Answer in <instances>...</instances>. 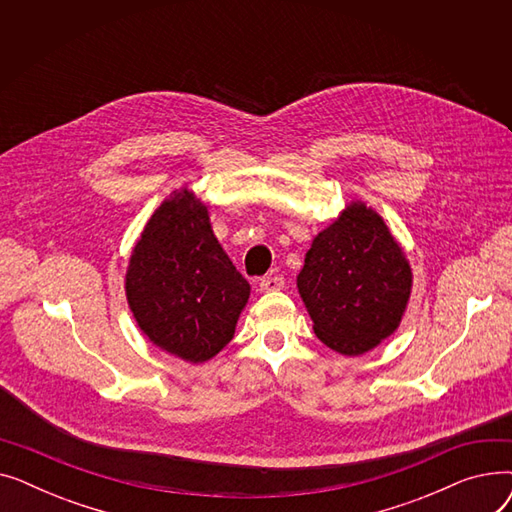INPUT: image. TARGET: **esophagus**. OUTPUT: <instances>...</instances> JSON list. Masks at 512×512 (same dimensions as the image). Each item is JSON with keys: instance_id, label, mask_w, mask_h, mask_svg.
I'll use <instances>...</instances> for the list:
<instances>
[{"instance_id": "esophagus-1", "label": "esophagus", "mask_w": 512, "mask_h": 512, "mask_svg": "<svg viewBox=\"0 0 512 512\" xmlns=\"http://www.w3.org/2000/svg\"><path fill=\"white\" fill-rule=\"evenodd\" d=\"M284 288V278L282 276H265L259 282V290L261 292H276Z\"/></svg>"}]
</instances>
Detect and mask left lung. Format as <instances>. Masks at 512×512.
I'll return each mask as SVG.
<instances>
[{"label":"left lung","mask_w":512,"mask_h":512,"mask_svg":"<svg viewBox=\"0 0 512 512\" xmlns=\"http://www.w3.org/2000/svg\"><path fill=\"white\" fill-rule=\"evenodd\" d=\"M297 288L315 336L340 355L359 357L398 330L413 272L382 215L351 201L313 238Z\"/></svg>","instance_id":"obj_1"}]
</instances>
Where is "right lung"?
<instances>
[{"instance_id":"obj_1","label":"right lung","mask_w":512,"mask_h":512,"mask_svg":"<svg viewBox=\"0 0 512 512\" xmlns=\"http://www.w3.org/2000/svg\"><path fill=\"white\" fill-rule=\"evenodd\" d=\"M209 205L174 191L145 224L126 270V299L161 351L205 363L232 340L251 286L209 224Z\"/></svg>"}]
</instances>
